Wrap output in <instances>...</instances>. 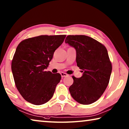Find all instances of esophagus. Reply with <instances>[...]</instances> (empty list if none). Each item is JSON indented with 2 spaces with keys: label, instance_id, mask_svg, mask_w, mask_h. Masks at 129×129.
I'll list each match as a JSON object with an SVG mask.
<instances>
[{
  "label": "esophagus",
  "instance_id": "1",
  "mask_svg": "<svg viewBox=\"0 0 129 129\" xmlns=\"http://www.w3.org/2000/svg\"><path fill=\"white\" fill-rule=\"evenodd\" d=\"M61 74V76L62 77H66V76H68V75L67 73H64V72H61L60 73Z\"/></svg>",
  "mask_w": 129,
  "mask_h": 129
}]
</instances>
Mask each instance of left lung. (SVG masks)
<instances>
[{"mask_svg":"<svg viewBox=\"0 0 129 129\" xmlns=\"http://www.w3.org/2000/svg\"><path fill=\"white\" fill-rule=\"evenodd\" d=\"M65 41L75 48L77 65L83 72L80 78L72 76L70 93L78 103L92 104L101 97L110 80L112 65L108 51L101 43L85 35H68Z\"/></svg>","mask_w":129,"mask_h":129,"instance_id":"obj_1","label":"left lung"}]
</instances>
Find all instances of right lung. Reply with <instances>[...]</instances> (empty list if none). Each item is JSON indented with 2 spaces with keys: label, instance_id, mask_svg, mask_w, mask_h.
Here are the masks:
<instances>
[{
  "label": "right lung",
  "instance_id": "right-lung-1",
  "mask_svg": "<svg viewBox=\"0 0 129 129\" xmlns=\"http://www.w3.org/2000/svg\"><path fill=\"white\" fill-rule=\"evenodd\" d=\"M65 37L41 35L25 39L17 47L11 69L16 88L27 101L40 105L53 97L61 76L45 69Z\"/></svg>",
  "mask_w": 129,
  "mask_h": 129
}]
</instances>
